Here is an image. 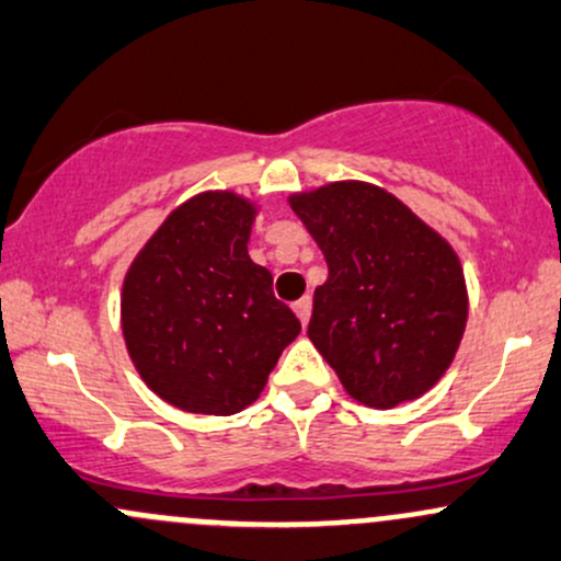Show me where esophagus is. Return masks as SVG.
Instances as JSON below:
<instances>
[{
  "label": "esophagus",
  "mask_w": 561,
  "mask_h": 561,
  "mask_svg": "<svg viewBox=\"0 0 561 561\" xmlns=\"http://www.w3.org/2000/svg\"><path fill=\"white\" fill-rule=\"evenodd\" d=\"M294 312H297L299 323L307 327V321H310V312H312V299L310 297H302L299 302H294Z\"/></svg>",
  "instance_id": "34e87169"
}]
</instances>
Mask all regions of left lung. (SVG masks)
I'll return each mask as SVG.
<instances>
[{
    "label": "left lung",
    "mask_w": 561,
    "mask_h": 561,
    "mask_svg": "<svg viewBox=\"0 0 561 561\" xmlns=\"http://www.w3.org/2000/svg\"><path fill=\"white\" fill-rule=\"evenodd\" d=\"M288 206L323 251L307 336L364 407L425 396L455 360L468 323L460 256L407 203L369 182L291 192Z\"/></svg>",
    "instance_id": "left-lung-1"
}]
</instances>
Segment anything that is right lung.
Listing matches in <instances>:
<instances>
[{
	"mask_svg": "<svg viewBox=\"0 0 561 561\" xmlns=\"http://www.w3.org/2000/svg\"><path fill=\"white\" fill-rule=\"evenodd\" d=\"M259 203L232 190L192 195L130 262L119 327L138 377L192 414H227L262 396L283 347L302 331L249 256Z\"/></svg>",
	"mask_w": 561,
	"mask_h": 561,
	"instance_id": "1",
	"label": "right lung"
}]
</instances>
